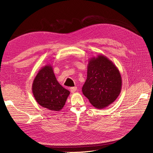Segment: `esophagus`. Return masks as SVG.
Instances as JSON below:
<instances>
[{"label": "esophagus", "mask_w": 153, "mask_h": 153, "mask_svg": "<svg viewBox=\"0 0 153 153\" xmlns=\"http://www.w3.org/2000/svg\"><path fill=\"white\" fill-rule=\"evenodd\" d=\"M77 90V87H71L70 88V91L72 92V93H74V92H75Z\"/></svg>", "instance_id": "esophagus-1"}]
</instances>
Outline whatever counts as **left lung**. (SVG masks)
<instances>
[{"label": "left lung", "instance_id": "1", "mask_svg": "<svg viewBox=\"0 0 153 153\" xmlns=\"http://www.w3.org/2000/svg\"><path fill=\"white\" fill-rule=\"evenodd\" d=\"M122 78L118 68L105 55L90 59L82 92L95 108H104L121 93Z\"/></svg>", "mask_w": 153, "mask_h": 153}]
</instances>
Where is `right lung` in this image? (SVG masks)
<instances>
[{"mask_svg":"<svg viewBox=\"0 0 153 153\" xmlns=\"http://www.w3.org/2000/svg\"><path fill=\"white\" fill-rule=\"evenodd\" d=\"M32 91L39 105L53 111L62 109L70 94L57 82L53 68L49 64L37 74L32 83Z\"/></svg>","mask_w":153,"mask_h":153,"instance_id":"obj_1","label":"right lung"}]
</instances>
